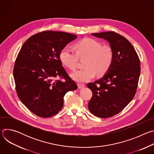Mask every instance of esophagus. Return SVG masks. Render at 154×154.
I'll return each mask as SVG.
<instances>
[{
  "label": "esophagus",
  "mask_w": 154,
  "mask_h": 154,
  "mask_svg": "<svg viewBox=\"0 0 154 154\" xmlns=\"http://www.w3.org/2000/svg\"><path fill=\"white\" fill-rule=\"evenodd\" d=\"M77 85H78V88L79 89H82L84 87H85V85L82 84V83H79Z\"/></svg>",
  "instance_id": "34e87169"
}]
</instances>
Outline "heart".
<instances>
[{"label": "heart", "mask_w": 154, "mask_h": 154, "mask_svg": "<svg viewBox=\"0 0 154 154\" xmlns=\"http://www.w3.org/2000/svg\"><path fill=\"white\" fill-rule=\"evenodd\" d=\"M75 53L69 48L64 47L60 52L61 63L71 70L77 67L79 58H85L84 68L77 70L71 75L77 82H85L94 77L105 75L111 68L113 61V51L108 45L92 38H85L75 45Z\"/></svg>", "instance_id": "obj_1"}]
</instances>
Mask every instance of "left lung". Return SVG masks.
<instances>
[{"instance_id": "left-lung-1", "label": "left lung", "mask_w": 154, "mask_h": 154, "mask_svg": "<svg viewBox=\"0 0 154 154\" xmlns=\"http://www.w3.org/2000/svg\"><path fill=\"white\" fill-rule=\"evenodd\" d=\"M91 35L107 41L113 51L109 71L101 79L87 84L93 93L88 103L90 112L97 117L106 118L119 113L134 97L140 61L131 44L118 33L106 32Z\"/></svg>"}]
</instances>
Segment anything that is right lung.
<instances>
[{"label":"right lung","mask_w":154,"mask_h":154,"mask_svg":"<svg viewBox=\"0 0 154 154\" xmlns=\"http://www.w3.org/2000/svg\"><path fill=\"white\" fill-rule=\"evenodd\" d=\"M77 38L69 33L45 31L30 37L22 46L13 69L17 96L35 115L49 118L63 106V97L77 88L60 60V52ZM60 77L65 79L55 81Z\"/></svg>","instance_id":"add662e5"}]
</instances>
